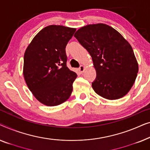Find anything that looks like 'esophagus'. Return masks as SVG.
I'll use <instances>...</instances> for the list:
<instances>
[{"label": "esophagus", "instance_id": "obj_1", "mask_svg": "<svg viewBox=\"0 0 150 150\" xmlns=\"http://www.w3.org/2000/svg\"><path fill=\"white\" fill-rule=\"evenodd\" d=\"M84 69H85V68H84V67L83 66V65H81V66H80L79 68V71L81 73H82L84 71Z\"/></svg>", "mask_w": 150, "mask_h": 150}]
</instances>
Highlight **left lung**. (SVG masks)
<instances>
[{
    "label": "left lung",
    "instance_id": "8db88e82",
    "mask_svg": "<svg viewBox=\"0 0 150 150\" xmlns=\"http://www.w3.org/2000/svg\"><path fill=\"white\" fill-rule=\"evenodd\" d=\"M74 36L92 56L96 72L92 86L96 93L109 100L125 96L139 71L129 43L114 28L104 24L82 27Z\"/></svg>",
    "mask_w": 150,
    "mask_h": 150
}]
</instances>
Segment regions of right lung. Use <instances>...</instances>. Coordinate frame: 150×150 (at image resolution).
I'll use <instances>...</instances> for the list:
<instances>
[{
  "instance_id": "add662e5",
  "label": "right lung",
  "mask_w": 150,
  "mask_h": 150,
  "mask_svg": "<svg viewBox=\"0 0 150 150\" xmlns=\"http://www.w3.org/2000/svg\"><path fill=\"white\" fill-rule=\"evenodd\" d=\"M75 28L51 25L42 29L24 56V76L29 90L39 102L56 106L71 96L77 74L67 66L66 46Z\"/></svg>"
}]
</instances>
